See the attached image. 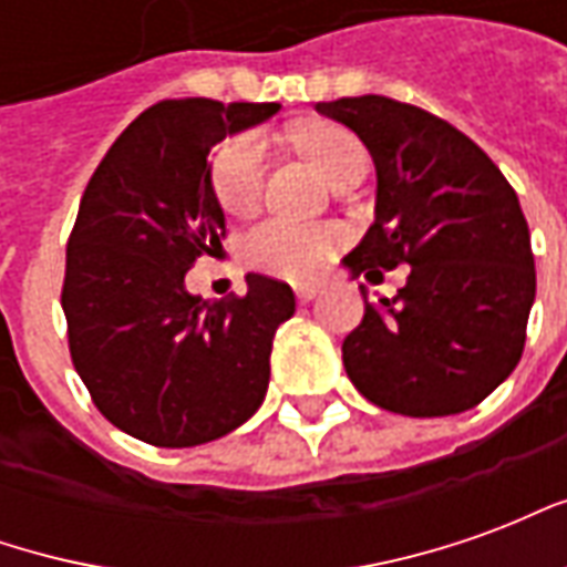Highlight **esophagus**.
I'll use <instances>...</instances> for the list:
<instances>
[{
    "label": "esophagus",
    "instance_id": "esophagus-1",
    "mask_svg": "<svg viewBox=\"0 0 567 567\" xmlns=\"http://www.w3.org/2000/svg\"><path fill=\"white\" fill-rule=\"evenodd\" d=\"M316 295H319V288H316V285H295V297L300 300V303H309Z\"/></svg>",
    "mask_w": 567,
    "mask_h": 567
}]
</instances>
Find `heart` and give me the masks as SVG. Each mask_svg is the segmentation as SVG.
<instances>
[{
    "label": "heart",
    "instance_id": "heart-1",
    "mask_svg": "<svg viewBox=\"0 0 567 567\" xmlns=\"http://www.w3.org/2000/svg\"><path fill=\"white\" fill-rule=\"evenodd\" d=\"M300 148L316 161L333 187L355 182L368 169V151L346 127H309L300 133ZM267 173V148L258 133H236L212 154V190L224 209L243 215L258 206ZM337 236L319 224L291 218H264L243 236V258L251 270L279 279H312L328 264Z\"/></svg>",
    "mask_w": 567,
    "mask_h": 567
}]
</instances>
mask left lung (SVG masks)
Masks as SVG:
<instances>
[{"label": "left lung", "mask_w": 567, "mask_h": 567, "mask_svg": "<svg viewBox=\"0 0 567 567\" xmlns=\"http://www.w3.org/2000/svg\"><path fill=\"white\" fill-rule=\"evenodd\" d=\"M316 109L355 130L377 163V221L343 264L368 279L410 264L398 297L364 300L343 340L349 380L401 416L471 410L519 364L535 303L516 190L476 142L419 105L368 93Z\"/></svg>", "instance_id": "8db88e82"}]
</instances>
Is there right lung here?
<instances>
[{
    "label": "right lung",
    "mask_w": 567,
    "mask_h": 567,
    "mask_svg": "<svg viewBox=\"0 0 567 567\" xmlns=\"http://www.w3.org/2000/svg\"><path fill=\"white\" fill-rule=\"evenodd\" d=\"M276 112L163 100L84 187L63 279L69 352L96 410L151 446L209 443L264 404L272 337L295 316L291 288L248 272L246 295L212 303L187 295L185 272L221 248L209 151Z\"/></svg>",
    "instance_id": "1"
}]
</instances>
